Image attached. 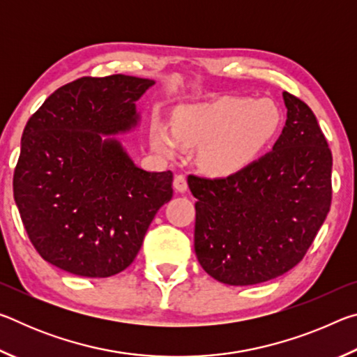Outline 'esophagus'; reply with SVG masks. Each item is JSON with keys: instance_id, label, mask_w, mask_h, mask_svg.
Segmentation results:
<instances>
[{"instance_id": "1", "label": "esophagus", "mask_w": 357, "mask_h": 357, "mask_svg": "<svg viewBox=\"0 0 357 357\" xmlns=\"http://www.w3.org/2000/svg\"><path fill=\"white\" fill-rule=\"evenodd\" d=\"M174 189L181 193L187 190V179L184 174H176V176H174Z\"/></svg>"}]
</instances>
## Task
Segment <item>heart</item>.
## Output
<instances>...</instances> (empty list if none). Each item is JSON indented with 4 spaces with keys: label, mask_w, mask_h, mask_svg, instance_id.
<instances>
[{
    "label": "heart",
    "mask_w": 357,
    "mask_h": 357,
    "mask_svg": "<svg viewBox=\"0 0 357 357\" xmlns=\"http://www.w3.org/2000/svg\"><path fill=\"white\" fill-rule=\"evenodd\" d=\"M280 112L268 99L222 98L189 105L174 113L172 132L160 121L151 128V143L162 154L173 155L179 144L200 148L198 162L214 176L243 170L273 140Z\"/></svg>",
    "instance_id": "obj_1"
}]
</instances>
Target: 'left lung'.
<instances>
[{
	"label": "left lung",
	"mask_w": 357,
	"mask_h": 357,
	"mask_svg": "<svg viewBox=\"0 0 357 357\" xmlns=\"http://www.w3.org/2000/svg\"><path fill=\"white\" fill-rule=\"evenodd\" d=\"M287 123L273 151L225 178L189 174L195 253L227 285H255L293 269L332 202V153L315 114L285 91Z\"/></svg>",
	"instance_id": "1"
}]
</instances>
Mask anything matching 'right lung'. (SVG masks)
<instances>
[{
    "label": "right lung",
    "mask_w": 357,
    "mask_h": 357,
    "mask_svg": "<svg viewBox=\"0 0 357 357\" xmlns=\"http://www.w3.org/2000/svg\"><path fill=\"white\" fill-rule=\"evenodd\" d=\"M123 74L58 88L28 119L14 198L39 255L66 273L110 277L134 261L173 173L135 167L116 140L137 124L135 100L153 84Z\"/></svg>",
    "instance_id": "1"
}]
</instances>
